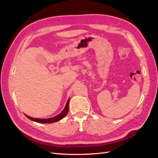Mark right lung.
Wrapping results in <instances>:
<instances>
[{
	"label": "right lung",
	"mask_w": 158,
	"mask_h": 158,
	"mask_svg": "<svg viewBox=\"0 0 158 158\" xmlns=\"http://www.w3.org/2000/svg\"><path fill=\"white\" fill-rule=\"evenodd\" d=\"M69 98L67 100V102L66 104V106L64 107V109H63L62 111L58 115H57L56 116H54L53 117H50V118H47V119H38V118H33V117H30L27 115H25L26 117H28L29 119H31L33 122L40 123H54L56 122H58V121L61 120L62 118H64L69 112Z\"/></svg>",
	"instance_id": "right-lung-1"
}]
</instances>
